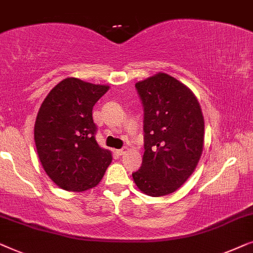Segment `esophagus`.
I'll return each mask as SVG.
<instances>
[{"label": "esophagus", "mask_w": 253, "mask_h": 253, "mask_svg": "<svg viewBox=\"0 0 253 253\" xmlns=\"http://www.w3.org/2000/svg\"><path fill=\"white\" fill-rule=\"evenodd\" d=\"M127 150H128V149L126 147H124L123 149H119V150H117V154H118L119 156H123L124 154H126Z\"/></svg>", "instance_id": "obj_1"}]
</instances>
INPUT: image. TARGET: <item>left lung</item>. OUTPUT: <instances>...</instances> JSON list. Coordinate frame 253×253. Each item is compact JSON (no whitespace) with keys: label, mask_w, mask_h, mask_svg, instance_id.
Wrapping results in <instances>:
<instances>
[{"label":"left lung","mask_w":253,"mask_h":253,"mask_svg":"<svg viewBox=\"0 0 253 253\" xmlns=\"http://www.w3.org/2000/svg\"><path fill=\"white\" fill-rule=\"evenodd\" d=\"M144 108V154L131 174L142 193L176 191L194 173L204 148V117L186 84L159 72L135 84Z\"/></svg>","instance_id":"obj_1"}]
</instances>
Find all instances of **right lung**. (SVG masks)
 I'll list each match as a JSON object with an SVG mask.
<instances>
[{
    "mask_svg": "<svg viewBox=\"0 0 253 253\" xmlns=\"http://www.w3.org/2000/svg\"><path fill=\"white\" fill-rule=\"evenodd\" d=\"M78 78H66L49 91L34 125V141L47 175L64 190L84 191L97 186L111 152L96 142L92 106L109 90Z\"/></svg>",
    "mask_w": 253,
    "mask_h": 253,
    "instance_id": "add662e5",
    "label": "right lung"
}]
</instances>
